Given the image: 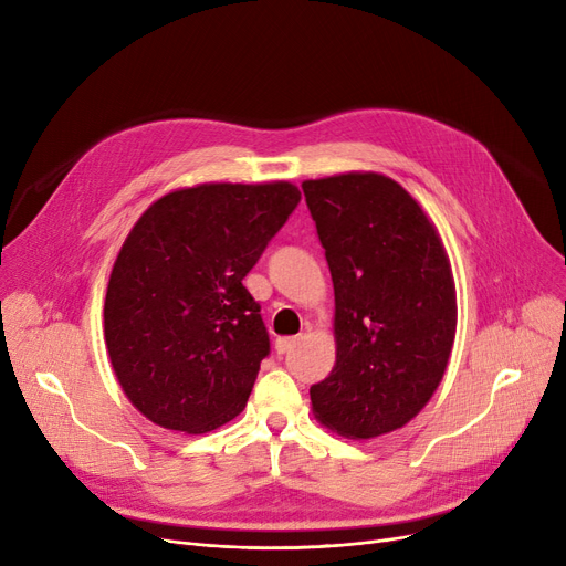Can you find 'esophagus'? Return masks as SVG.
<instances>
[{
    "mask_svg": "<svg viewBox=\"0 0 566 566\" xmlns=\"http://www.w3.org/2000/svg\"><path fill=\"white\" fill-rule=\"evenodd\" d=\"M295 344H298V337H277V339H275V350H277V355H284V353H289Z\"/></svg>",
    "mask_w": 566,
    "mask_h": 566,
    "instance_id": "1",
    "label": "esophagus"
}]
</instances>
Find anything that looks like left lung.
I'll use <instances>...</instances> for the list:
<instances>
[{"label": "left lung", "instance_id": "obj_1", "mask_svg": "<svg viewBox=\"0 0 566 566\" xmlns=\"http://www.w3.org/2000/svg\"><path fill=\"white\" fill-rule=\"evenodd\" d=\"M335 286L337 363L312 385L316 420L367 440L408 424L442 380L457 289L433 222L392 178L350 171L303 184Z\"/></svg>", "mask_w": 566, "mask_h": 566}]
</instances>
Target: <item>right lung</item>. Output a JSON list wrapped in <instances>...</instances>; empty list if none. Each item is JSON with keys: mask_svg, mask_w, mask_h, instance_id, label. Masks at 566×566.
Instances as JSON below:
<instances>
[{"mask_svg": "<svg viewBox=\"0 0 566 566\" xmlns=\"http://www.w3.org/2000/svg\"><path fill=\"white\" fill-rule=\"evenodd\" d=\"M298 201L286 181L203 184L137 220L109 275L105 344L144 418L206 433L245 408L271 339L243 277Z\"/></svg>", "mask_w": 566, "mask_h": 566, "instance_id": "1", "label": "right lung"}]
</instances>
